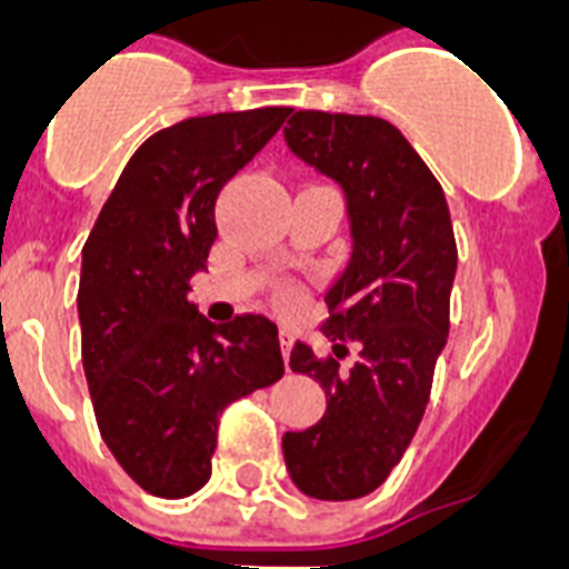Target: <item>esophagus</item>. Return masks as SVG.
Listing matches in <instances>:
<instances>
[{
  "instance_id": "1",
  "label": "esophagus",
  "mask_w": 569,
  "mask_h": 569,
  "mask_svg": "<svg viewBox=\"0 0 569 569\" xmlns=\"http://www.w3.org/2000/svg\"><path fill=\"white\" fill-rule=\"evenodd\" d=\"M292 342H295L292 328H280V348H283V357H286V360H289V351H292Z\"/></svg>"
}]
</instances>
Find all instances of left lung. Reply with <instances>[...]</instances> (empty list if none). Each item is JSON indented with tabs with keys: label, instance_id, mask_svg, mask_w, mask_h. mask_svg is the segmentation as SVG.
<instances>
[{
	"label": "left lung",
	"instance_id": "left-lung-1",
	"mask_svg": "<svg viewBox=\"0 0 569 569\" xmlns=\"http://www.w3.org/2000/svg\"><path fill=\"white\" fill-rule=\"evenodd\" d=\"M283 136L346 191L351 257L325 292L321 333L333 355L348 341L361 348L346 373L295 342L289 366L319 380L328 410L283 433V458L301 493L346 502L387 481L422 422L449 339L458 244L442 186L389 120L295 111Z\"/></svg>",
	"mask_w": 569,
	"mask_h": 569
}]
</instances>
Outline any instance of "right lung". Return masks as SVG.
<instances>
[{"label": "right lung", "mask_w": 569, "mask_h": 569, "mask_svg": "<svg viewBox=\"0 0 569 569\" xmlns=\"http://www.w3.org/2000/svg\"><path fill=\"white\" fill-rule=\"evenodd\" d=\"M292 109L223 111L156 132L129 159L82 248V363L106 446L147 493L212 476L218 419L283 378L277 325H214L189 280L214 244V200Z\"/></svg>", "instance_id": "1"}]
</instances>
